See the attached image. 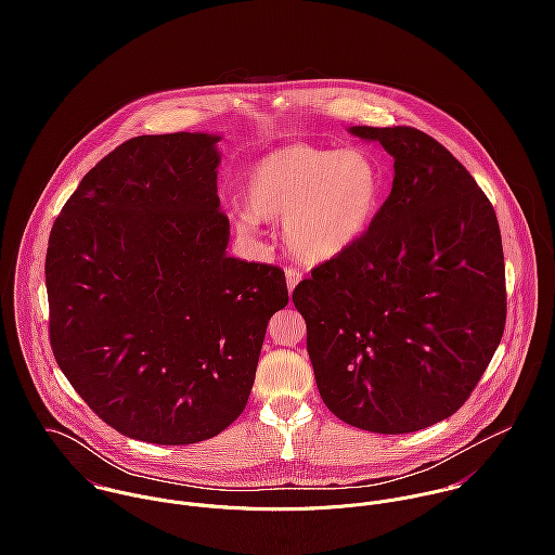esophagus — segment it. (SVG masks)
Returning a JSON list of instances; mask_svg holds the SVG:
<instances>
[{"label":"esophagus","mask_w":555,"mask_h":555,"mask_svg":"<svg viewBox=\"0 0 555 555\" xmlns=\"http://www.w3.org/2000/svg\"><path fill=\"white\" fill-rule=\"evenodd\" d=\"M301 282V273L297 271V269H293V267H288L286 269V284H288V291L293 293L295 291V286Z\"/></svg>","instance_id":"1"}]
</instances>
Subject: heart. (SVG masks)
<instances>
[{"mask_svg": "<svg viewBox=\"0 0 555 555\" xmlns=\"http://www.w3.org/2000/svg\"><path fill=\"white\" fill-rule=\"evenodd\" d=\"M235 229L256 237L260 222L284 224L291 254L320 264L348 251L372 227L383 203V177L357 150L288 145L258 159L245 175Z\"/></svg>", "mask_w": 555, "mask_h": 555, "instance_id": "heart-1", "label": "heart"}]
</instances>
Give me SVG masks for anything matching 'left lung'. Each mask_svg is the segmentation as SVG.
I'll return each mask as SVG.
<instances>
[{
	"mask_svg": "<svg viewBox=\"0 0 555 555\" xmlns=\"http://www.w3.org/2000/svg\"><path fill=\"white\" fill-rule=\"evenodd\" d=\"M393 156V188L367 233L295 293L318 391L344 423L408 434L455 414L506 322L495 211L473 175L408 126H352Z\"/></svg>",
	"mask_w": 555,
	"mask_h": 555,
	"instance_id": "8db88e82",
	"label": "left lung"
}]
</instances>
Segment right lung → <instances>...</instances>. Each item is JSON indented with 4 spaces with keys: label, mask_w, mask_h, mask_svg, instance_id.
<instances>
[{
    "label": "right lung",
    "mask_w": 555,
    "mask_h": 555,
    "mask_svg": "<svg viewBox=\"0 0 555 555\" xmlns=\"http://www.w3.org/2000/svg\"><path fill=\"white\" fill-rule=\"evenodd\" d=\"M220 141H126L51 229L53 354L85 403L134 440L194 444L224 431L247 403L269 318L288 306L280 267L227 254Z\"/></svg>",
    "instance_id": "right-lung-1"
}]
</instances>
